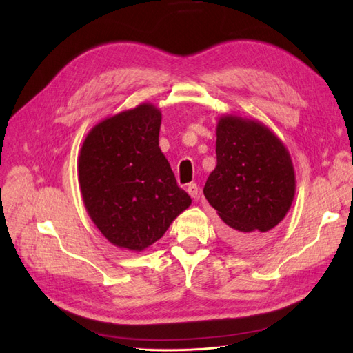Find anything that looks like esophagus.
<instances>
[{
	"label": "esophagus",
	"mask_w": 353,
	"mask_h": 353,
	"mask_svg": "<svg viewBox=\"0 0 353 353\" xmlns=\"http://www.w3.org/2000/svg\"><path fill=\"white\" fill-rule=\"evenodd\" d=\"M187 193L193 197V199H196V197H199V185L197 184H188V187H187Z\"/></svg>",
	"instance_id": "esophagus-1"
}]
</instances>
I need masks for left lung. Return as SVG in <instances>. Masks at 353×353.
<instances>
[{
    "label": "left lung",
    "instance_id": "8db88e82",
    "mask_svg": "<svg viewBox=\"0 0 353 353\" xmlns=\"http://www.w3.org/2000/svg\"><path fill=\"white\" fill-rule=\"evenodd\" d=\"M203 193L236 248L270 240L290 210L296 175L290 153L268 126L237 114L216 123V168Z\"/></svg>",
    "mask_w": 353,
    "mask_h": 353
}]
</instances>
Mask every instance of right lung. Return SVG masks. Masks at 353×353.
<instances>
[{"label":"right lung","mask_w":353,"mask_h":353,"mask_svg":"<svg viewBox=\"0 0 353 353\" xmlns=\"http://www.w3.org/2000/svg\"><path fill=\"white\" fill-rule=\"evenodd\" d=\"M162 113L152 103L105 117L85 137L79 188L94 225L121 249L143 252L191 199L159 147Z\"/></svg>","instance_id":"1"}]
</instances>
